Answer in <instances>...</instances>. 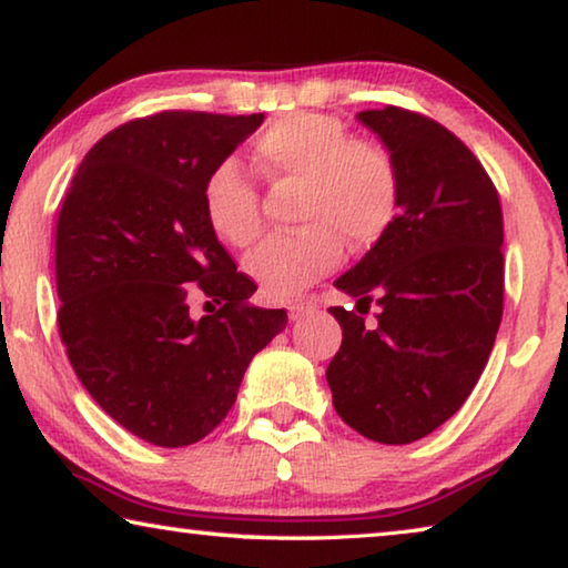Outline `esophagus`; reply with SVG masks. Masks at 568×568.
<instances>
[{
    "label": "esophagus",
    "mask_w": 568,
    "mask_h": 568,
    "mask_svg": "<svg viewBox=\"0 0 568 568\" xmlns=\"http://www.w3.org/2000/svg\"><path fill=\"white\" fill-rule=\"evenodd\" d=\"M315 305H318V301H315V295H311V297H295V301L287 303V315H291V321H297V318H303V315H307L311 311H315Z\"/></svg>",
    "instance_id": "obj_1"
}]
</instances>
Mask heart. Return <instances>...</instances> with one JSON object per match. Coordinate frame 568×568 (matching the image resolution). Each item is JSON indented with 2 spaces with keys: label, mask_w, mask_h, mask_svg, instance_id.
<instances>
[{
  "label": "heart",
  "mask_w": 568,
  "mask_h": 568,
  "mask_svg": "<svg viewBox=\"0 0 568 568\" xmlns=\"http://www.w3.org/2000/svg\"><path fill=\"white\" fill-rule=\"evenodd\" d=\"M253 165L267 185L297 182V220L291 233L263 240L247 255L253 281L273 297L301 293L355 247L376 245L396 223L403 175L393 152L376 140H353L345 124L323 114L297 112L275 120L253 142ZM203 205L213 233L235 247L261 235V187L237 160L210 170Z\"/></svg>",
  "instance_id": "b5f03b06"
}]
</instances>
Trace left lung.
<instances>
[{
    "label": "left lung",
    "mask_w": 568,
    "mask_h": 568,
    "mask_svg": "<svg viewBox=\"0 0 568 568\" xmlns=\"http://www.w3.org/2000/svg\"><path fill=\"white\" fill-rule=\"evenodd\" d=\"M403 175L396 223L335 281L379 305L378 326L333 305L343 343L325 371L338 416L378 444L428 436L464 406L504 315V215L478 158L444 124L386 104L358 114Z\"/></svg>",
    "instance_id": "obj_1"
}]
</instances>
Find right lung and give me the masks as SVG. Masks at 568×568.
<instances>
[{
	"label": "right lung",
	"mask_w": 568,
	"mask_h": 568,
	"mask_svg": "<svg viewBox=\"0 0 568 568\" xmlns=\"http://www.w3.org/2000/svg\"><path fill=\"white\" fill-rule=\"evenodd\" d=\"M263 114L168 110L120 124L84 155L54 235L57 325L70 363L110 418L162 448L205 438L233 408L285 307L250 303L207 223L203 185ZM219 307L200 322L186 301Z\"/></svg>",
	"instance_id": "obj_1"
}]
</instances>
